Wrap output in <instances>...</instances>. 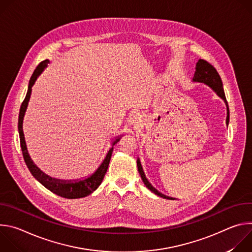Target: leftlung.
<instances>
[{"label": "left lung", "mask_w": 252, "mask_h": 252, "mask_svg": "<svg viewBox=\"0 0 252 252\" xmlns=\"http://www.w3.org/2000/svg\"><path fill=\"white\" fill-rule=\"evenodd\" d=\"M193 81L194 82H198V83H204L205 85L209 86L211 89H213V91L217 93L222 99H224L226 105H227V118H226V124H228L229 122V110H228V104L226 101V97H225V94L223 91V87H222V81L220 79V74L218 73L217 68H215L211 63H209L208 62H206L205 60H198L197 63H196V67H195V73H194V77H193ZM137 168H138V172L141 176V179L143 184L146 185V187L152 190L153 192H155L156 194H158V196H161L163 198H167V199H173L170 198L168 196H165L163 194H161L160 192H158L157 189H155L151 184L148 182V179L145 176V172L142 170V167L140 165V161L137 160Z\"/></svg>", "instance_id": "obj_1"}]
</instances>
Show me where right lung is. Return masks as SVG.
<instances>
[{
  "instance_id": "right-lung-1",
  "label": "right lung",
  "mask_w": 252,
  "mask_h": 252,
  "mask_svg": "<svg viewBox=\"0 0 252 252\" xmlns=\"http://www.w3.org/2000/svg\"><path fill=\"white\" fill-rule=\"evenodd\" d=\"M48 63H49V61L45 60V61L41 62L38 64V66L35 67L33 74L32 75V77L30 79L28 92H27L26 97L23 100L21 109H20L18 127H19L20 142H21V149H22L23 157H24L25 162H26L29 170L33 175V177L35 179H38V181L45 188H47L52 192H54V193H56V194H58L62 197L68 198V199L85 197V196L91 194L92 192H94L99 187V185L101 184L102 179L104 177V174L107 170V167H109V163H110V160H111V157H112V153H113L114 148L109 151V153H107L106 158H104L103 162L100 164V166L96 169V171L92 176H90L87 179H84V181L78 182V183H63V182L56 181V179H52V178L48 177L47 175L42 173L40 171V169H38L37 166L32 164V160L30 159V157L28 155L26 142H25V137H24V132H23V120H24L25 112L27 110L28 102H29V99H30V96H31L32 87L34 84L35 80H37V78L40 76V74L44 70V68L47 66ZM119 140H120V138L116 139V141L114 142V145H115V143H117Z\"/></svg>"
}]
</instances>
